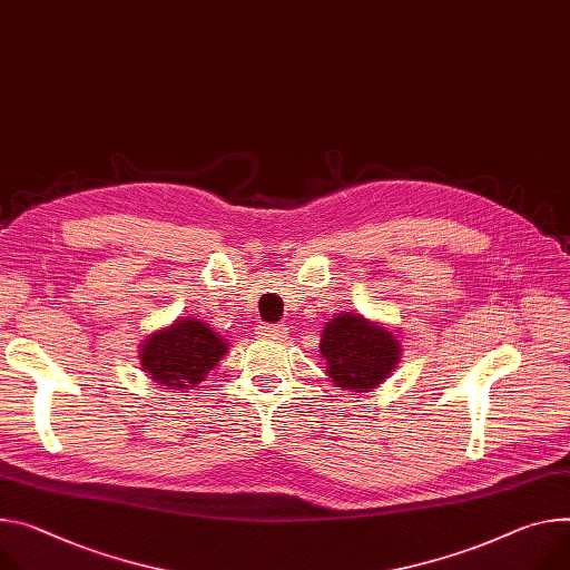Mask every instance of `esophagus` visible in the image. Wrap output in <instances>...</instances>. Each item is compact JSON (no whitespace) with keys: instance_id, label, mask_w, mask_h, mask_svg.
Here are the masks:
<instances>
[{"instance_id":"34e87169","label":"esophagus","mask_w":570,"mask_h":570,"mask_svg":"<svg viewBox=\"0 0 570 570\" xmlns=\"http://www.w3.org/2000/svg\"><path fill=\"white\" fill-rule=\"evenodd\" d=\"M256 334L264 336V338H286V327L284 325H258L256 327Z\"/></svg>"}]
</instances>
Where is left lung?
<instances>
[{"label": "left lung", "mask_w": 570, "mask_h": 570, "mask_svg": "<svg viewBox=\"0 0 570 570\" xmlns=\"http://www.w3.org/2000/svg\"><path fill=\"white\" fill-rule=\"evenodd\" d=\"M327 375L343 391L366 393L380 386L400 364L402 345L393 332L361 314H338L321 338Z\"/></svg>", "instance_id": "obj_1"}]
</instances>
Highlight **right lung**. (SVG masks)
<instances>
[{"label":"right lung","instance_id":"obj_1","mask_svg":"<svg viewBox=\"0 0 570 570\" xmlns=\"http://www.w3.org/2000/svg\"><path fill=\"white\" fill-rule=\"evenodd\" d=\"M227 352L225 338L195 318H179L140 345L142 371L161 386L181 391L199 384Z\"/></svg>","mask_w":570,"mask_h":570}]
</instances>
